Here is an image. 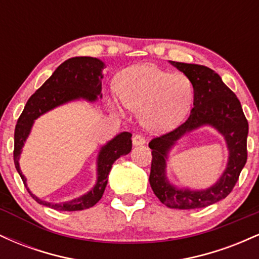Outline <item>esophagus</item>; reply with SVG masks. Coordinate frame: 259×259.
<instances>
[{"label": "esophagus", "instance_id": "1", "mask_svg": "<svg viewBox=\"0 0 259 259\" xmlns=\"http://www.w3.org/2000/svg\"><path fill=\"white\" fill-rule=\"evenodd\" d=\"M146 142V140L142 135H134L133 138V144L134 146H140V145H144Z\"/></svg>", "mask_w": 259, "mask_h": 259}]
</instances>
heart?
Wrapping results in <instances>:
<instances>
[{"mask_svg": "<svg viewBox=\"0 0 259 259\" xmlns=\"http://www.w3.org/2000/svg\"><path fill=\"white\" fill-rule=\"evenodd\" d=\"M118 96L130 111L152 132L177 125L185 118L194 100L191 81L181 73L160 69L154 64L127 68L119 76Z\"/></svg>", "mask_w": 259, "mask_h": 259, "instance_id": "heart-1", "label": "heart"}]
</instances>
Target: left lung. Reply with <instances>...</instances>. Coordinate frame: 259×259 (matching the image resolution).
<instances>
[{"label":"left lung","mask_w":259,"mask_h":259,"mask_svg":"<svg viewBox=\"0 0 259 259\" xmlns=\"http://www.w3.org/2000/svg\"><path fill=\"white\" fill-rule=\"evenodd\" d=\"M169 62L191 81L194 108L186 121L148 144L152 150L150 184L154 195L169 208H203L227 197L239 180L247 160L248 123L236 95L214 70L204 65ZM203 125L213 126L225 136L229 150L227 168L215 185L206 190L177 189L168 183L165 174L168 150L181 136Z\"/></svg>","instance_id":"left-lung-1"}]
</instances>
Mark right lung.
<instances>
[{
	"label": "right lung",
	"mask_w": 259,
	"mask_h": 259,
	"mask_svg": "<svg viewBox=\"0 0 259 259\" xmlns=\"http://www.w3.org/2000/svg\"><path fill=\"white\" fill-rule=\"evenodd\" d=\"M103 67L105 63L94 57H73L67 59L44 82V85L37 89L34 95H31L24 107V111L22 112L17 121L16 130H14V164L26 190L37 203L53 209L69 210V212L82 210L95 206L105 192L113 163L120 156L127 154L132 151V134L127 132L118 134L114 139L101 147L97 157V181L91 191L72 201L62 202V203H50L32 195L26 186L25 177L20 170L19 157L25 140L30 134L34 120L44 113L70 101L82 99L94 102L99 96L102 97L101 79L103 78Z\"/></svg>",
	"instance_id": "add662e5"
}]
</instances>
